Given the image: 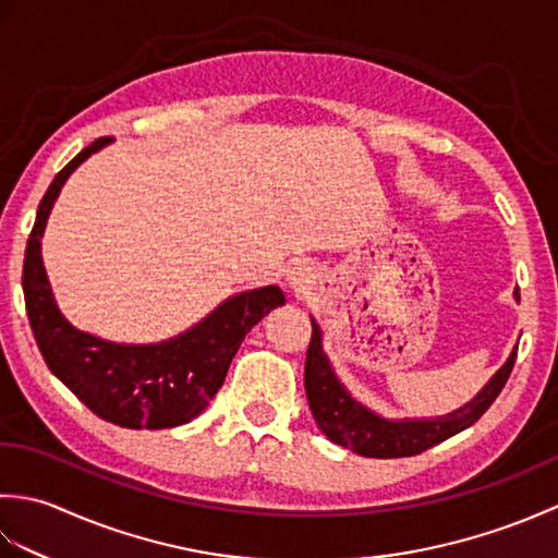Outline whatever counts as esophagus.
Instances as JSON below:
<instances>
[{
  "label": "esophagus",
  "instance_id": "34e87169",
  "mask_svg": "<svg viewBox=\"0 0 558 558\" xmlns=\"http://www.w3.org/2000/svg\"><path fill=\"white\" fill-rule=\"evenodd\" d=\"M312 282V270L306 266H294L290 272H288V288L294 290V292H302L310 288Z\"/></svg>",
  "mask_w": 558,
  "mask_h": 558
}]
</instances>
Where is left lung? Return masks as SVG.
Wrapping results in <instances>:
<instances>
[{"label": "left lung", "instance_id": "left-lung-1", "mask_svg": "<svg viewBox=\"0 0 558 558\" xmlns=\"http://www.w3.org/2000/svg\"><path fill=\"white\" fill-rule=\"evenodd\" d=\"M513 298L520 302L518 290ZM515 350L508 354L506 364L489 378V384L462 408L444 414V417L388 420L362 405L360 400H354L350 390L342 386L333 372V364L324 352L322 328L312 318V342L304 364V390L318 429L333 444L350 448L352 453L364 458H408L475 424L489 410L506 386L508 376H511Z\"/></svg>", "mask_w": 558, "mask_h": 558}]
</instances>
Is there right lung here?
I'll list each match as a JSON object with an SVG mask.
<instances>
[{
  "label": "right lung",
  "instance_id": "right-lung-1",
  "mask_svg": "<svg viewBox=\"0 0 558 558\" xmlns=\"http://www.w3.org/2000/svg\"><path fill=\"white\" fill-rule=\"evenodd\" d=\"M108 144L112 138L93 141L45 192L23 258V298L45 364L83 405L124 429H170L208 408L244 336L286 304V294L276 286L232 294L180 336L148 345L112 342L71 326L54 302L40 240L71 172Z\"/></svg>",
  "mask_w": 558,
  "mask_h": 558
}]
</instances>
